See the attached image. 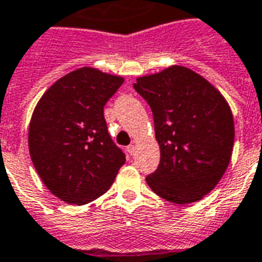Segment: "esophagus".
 I'll return each mask as SVG.
<instances>
[{"label": "esophagus", "mask_w": 262, "mask_h": 262, "mask_svg": "<svg viewBox=\"0 0 262 262\" xmlns=\"http://www.w3.org/2000/svg\"><path fill=\"white\" fill-rule=\"evenodd\" d=\"M126 150H127V153L130 155V156H133V155H135V153H136V145H133V144H130V145H129V146H127V148H126Z\"/></svg>", "instance_id": "34e87169"}]
</instances>
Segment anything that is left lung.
I'll return each mask as SVG.
<instances>
[{
  "mask_svg": "<svg viewBox=\"0 0 262 262\" xmlns=\"http://www.w3.org/2000/svg\"><path fill=\"white\" fill-rule=\"evenodd\" d=\"M152 109L160 164L146 176L155 193L176 205L201 201L218 184L234 144L231 110L196 72L172 66L133 84Z\"/></svg>",
  "mask_w": 262,
  "mask_h": 262,
  "instance_id": "left-lung-1",
  "label": "left lung"
}]
</instances>
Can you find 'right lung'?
I'll return each mask as SVG.
<instances>
[{"mask_svg":"<svg viewBox=\"0 0 262 262\" xmlns=\"http://www.w3.org/2000/svg\"><path fill=\"white\" fill-rule=\"evenodd\" d=\"M124 83L90 67L70 72L44 93L29 124V153L47 188L70 205L109 190L125 153L107 132L103 107Z\"/></svg>","mask_w":262,"mask_h":262,"instance_id":"obj_1","label":"right lung"}]
</instances>
